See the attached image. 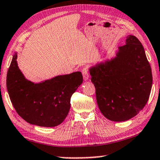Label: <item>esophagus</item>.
<instances>
[{"instance_id":"1","label":"esophagus","mask_w":160,"mask_h":160,"mask_svg":"<svg viewBox=\"0 0 160 160\" xmlns=\"http://www.w3.org/2000/svg\"><path fill=\"white\" fill-rule=\"evenodd\" d=\"M82 74L83 76V79L85 80H88L89 79V72H88V68L87 67H85L82 68Z\"/></svg>"}]
</instances>
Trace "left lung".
I'll return each mask as SVG.
<instances>
[{
    "instance_id": "8db88e82",
    "label": "left lung",
    "mask_w": 160,
    "mask_h": 160,
    "mask_svg": "<svg viewBox=\"0 0 160 160\" xmlns=\"http://www.w3.org/2000/svg\"><path fill=\"white\" fill-rule=\"evenodd\" d=\"M100 111L112 121L133 118L146 105L152 86V73L142 44L127 37L116 58L90 69Z\"/></svg>"
}]
</instances>
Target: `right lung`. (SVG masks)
Instances as JSON below:
<instances>
[{"instance_id": "right-lung-1", "label": "right lung", "mask_w": 160, "mask_h": 160, "mask_svg": "<svg viewBox=\"0 0 160 160\" xmlns=\"http://www.w3.org/2000/svg\"><path fill=\"white\" fill-rule=\"evenodd\" d=\"M82 82V73L76 72L33 83L19 69L17 54L6 77L10 100L19 116L31 124L44 127L58 126L64 121L69 112L72 95Z\"/></svg>"}]
</instances>
